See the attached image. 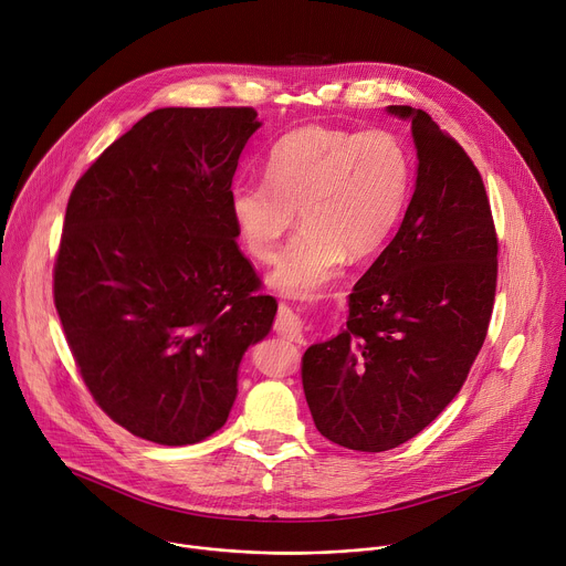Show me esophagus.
<instances>
[{
    "mask_svg": "<svg viewBox=\"0 0 566 566\" xmlns=\"http://www.w3.org/2000/svg\"><path fill=\"white\" fill-rule=\"evenodd\" d=\"M274 328H276L279 335H283V337H287V339H292V342H298V344L303 342V324H301V319H298L290 308H285V306H281Z\"/></svg>",
    "mask_w": 566,
    "mask_h": 566,
    "instance_id": "obj_1",
    "label": "esophagus"
}]
</instances>
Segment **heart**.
Instances as JSON below:
<instances>
[{"mask_svg": "<svg viewBox=\"0 0 566 566\" xmlns=\"http://www.w3.org/2000/svg\"><path fill=\"white\" fill-rule=\"evenodd\" d=\"M410 197V158L387 132H344L311 124L274 143L268 179L238 181L231 220L244 249L274 260L298 208L301 231L281 253L270 285L315 298L346 263L376 251L395 231Z\"/></svg>", "mask_w": 566, "mask_h": 566, "instance_id": "1", "label": "heart"}]
</instances>
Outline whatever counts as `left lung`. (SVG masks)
<instances>
[{
	"label": "left lung",
	"mask_w": 566,
	"mask_h": 566,
	"mask_svg": "<svg viewBox=\"0 0 566 566\" xmlns=\"http://www.w3.org/2000/svg\"><path fill=\"white\" fill-rule=\"evenodd\" d=\"M387 113L412 124V199L395 240L349 294L346 326L313 344L301 365L317 430L367 453L412 440L455 399L488 335L499 265L471 158L428 113Z\"/></svg>",
	"instance_id": "1"
}]
</instances>
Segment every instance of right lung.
<instances>
[{"label": "right lung", "mask_w": 566, "mask_h": 566, "mask_svg": "<svg viewBox=\"0 0 566 566\" xmlns=\"http://www.w3.org/2000/svg\"><path fill=\"white\" fill-rule=\"evenodd\" d=\"M253 108H158L76 181L54 303L81 378L136 438L184 447L220 430L276 298L242 255L229 192Z\"/></svg>", "instance_id": "1"}]
</instances>
